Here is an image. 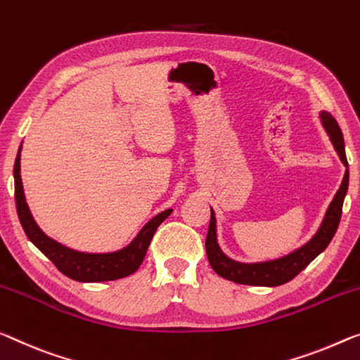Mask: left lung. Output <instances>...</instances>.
Here are the masks:
<instances>
[{"instance_id": "1", "label": "left lung", "mask_w": 360, "mask_h": 360, "mask_svg": "<svg viewBox=\"0 0 360 360\" xmlns=\"http://www.w3.org/2000/svg\"><path fill=\"white\" fill-rule=\"evenodd\" d=\"M322 122L328 131L331 141H333L336 153L340 154L342 164H345L346 167H349L345 151V140H342V134L338 122H336L333 115L328 112H322ZM347 186H349V169H346L342 184L338 193H336L335 199L330 204L327 215H325L322 226H320L317 235H315L306 246H302L301 250H297L290 254V256L272 262L238 264L235 261H231V259L225 257L222 251L219 250L217 240H215V215L211 209V222H209L206 236V252L209 264H211L214 272L225 280L235 281V283L240 285L278 286L288 283V281L295 278L297 274H301L302 270L330 245V241L333 240L341 220L342 202H345Z\"/></svg>"}]
</instances>
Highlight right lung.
<instances>
[{"label":"right lung","mask_w":360,"mask_h":360,"mask_svg":"<svg viewBox=\"0 0 360 360\" xmlns=\"http://www.w3.org/2000/svg\"><path fill=\"white\" fill-rule=\"evenodd\" d=\"M14 198L20 225L27 238L56 265L60 274L75 281H86V283L124 278V276L136 272L146 256L148 246L156 233L158 226L172 212V209H167L149 220L135 240L124 250L110 254H85L59 245L38 229L24 198V188H22L20 180V149L14 162Z\"/></svg>","instance_id":"1"}]
</instances>
